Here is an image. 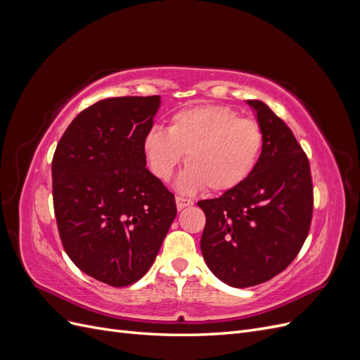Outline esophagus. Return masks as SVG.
Returning <instances> with one entry per match:
<instances>
[{
  "instance_id": "obj_1",
  "label": "esophagus",
  "mask_w": 360,
  "mask_h": 360,
  "mask_svg": "<svg viewBox=\"0 0 360 360\" xmlns=\"http://www.w3.org/2000/svg\"><path fill=\"white\" fill-rule=\"evenodd\" d=\"M176 204H177V209H179V210H183L184 207L192 205V204H193V200L184 198V197H177V198H176Z\"/></svg>"
}]
</instances>
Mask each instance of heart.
<instances>
[{
	"label": "heart",
	"instance_id": "heart-1",
	"mask_svg": "<svg viewBox=\"0 0 360 360\" xmlns=\"http://www.w3.org/2000/svg\"><path fill=\"white\" fill-rule=\"evenodd\" d=\"M263 144V129L255 120L221 105L184 108L171 117L168 130L153 126L143 141L150 169L163 181L186 155L188 169L177 183L181 192L238 188L254 172Z\"/></svg>",
	"mask_w": 360,
	"mask_h": 360
}]
</instances>
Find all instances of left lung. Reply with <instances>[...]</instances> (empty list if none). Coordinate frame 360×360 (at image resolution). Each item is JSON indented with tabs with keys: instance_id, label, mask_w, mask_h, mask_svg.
I'll return each mask as SVG.
<instances>
[{
	"instance_id": "left-lung-1",
	"label": "left lung",
	"mask_w": 360,
	"mask_h": 360,
	"mask_svg": "<svg viewBox=\"0 0 360 360\" xmlns=\"http://www.w3.org/2000/svg\"><path fill=\"white\" fill-rule=\"evenodd\" d=\"M263 129L257 167L240 186L198 201L205 214L201 252L224 284L246 288L285 270L307 240L312 179L290 127L261 101H248Z\"/></svg>"
}]
</instances>
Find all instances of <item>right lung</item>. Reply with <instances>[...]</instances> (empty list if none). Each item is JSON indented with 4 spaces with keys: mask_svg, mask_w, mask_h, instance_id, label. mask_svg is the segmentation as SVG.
Segmentation results:
<instances>
[{
    "mask_svg": "<svg viewBox=\"0 0 360 360\" xmlns=\"http://www.w3.org/2000/svg\"><path fill=\"white\" fill-rule=\"evenodd\" d=\"M159 96L111 97L76 115L52 159L53 212L69 258L112 287L143 278L177 214L146 165Z\"/></svg>",
    "mask_w": 360,
    "mask_h": 360,
    "instance_id": "right-lung-1",
    "label": "right lung"
}]
</instances>
